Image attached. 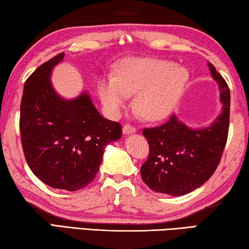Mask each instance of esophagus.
I'll use <instances>...</instances> for the list:
<instances>
[{
    "instance_id": "1",
    "label": "esophagus",
    "mask_w": 249,
    "mask_h": 249,
    "mask_svg": "<svg viewBox=\"0 0 249 249\" xmlns=\"http://www.w3.org/2000/svg\"><path fill=\"white\" fill-rule=\"evenodd\" d=\"M122 132L124 134H129V133H134L136 132V127H133L130 124H125L124 125V128H122Z\"/></svg>"
}]
</instances>
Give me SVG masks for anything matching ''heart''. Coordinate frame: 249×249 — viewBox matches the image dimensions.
Listing matches in <instances>:
<instances>
[{
    "instance_id": "heart-1",
    "label": "heart",
    "mask_w": 249,
    "mask_h": 249,
    "mask_svg": "<svg viewBox=\"0 0 249 249\" xmlns=\"http://www.w3.org/2000/svg\"><path fill=\"white\" fill-rule=\"evenodd\" d=\"M189 74L172 61L149 58L128 59L116 75L105 74L98 81V95L104 107L116 116L136 94L134 106L147 120H159L171 113L179 102Z\"/></svg>"
}]
</instances>
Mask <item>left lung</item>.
I'll list each match as a JSON object with an SVG mask.
<instances>
[{
	"instance_id": "8db88e82",
	"label": "left lung",
	"mask_w": 249,
	"mask_h": 249,
	"mask_svg": "<svg viewBox=\"0 0 249 249\" xmlns=\"http://www.w3.org/2000/svg\"><path fill=\"white\" fill-rule=\"evenodd\" d=\"M209 68L219 83L223 103L216 120L206 128L190 129L172 115L163 124L143 129L150 152L140 173L143 181L155 193L189 194L203 185L219 166L228 141L231 94L214 65L209 63Z\"/></svg>"
}]
</instances>
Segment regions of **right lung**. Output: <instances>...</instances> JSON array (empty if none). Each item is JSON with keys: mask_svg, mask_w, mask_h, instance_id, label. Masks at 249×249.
<instances>
[{"mask_svg": "<svg viewBox=\"0 0 249 249\" xmlns=\"http://www.w3.org/2000/svg\"><path fill=\"white\" fill-rule=\"evenodd\" d=\"M64 52L42 63L25 82L19 130L24 155L39 179L55 189L76 191L95 179L105 147L122 136L119 122L100 116L89 94L65 100L50 73Z\"/></svg>", "mask_w": 249, "mask_h": 249, "instance_id": "right-lung-1", "label": "right lung"}]
</instances>
